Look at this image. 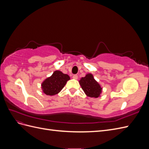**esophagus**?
Returning <instances> with one entry per match:
<instances>
[{"label":"esophagus","instance_id":"esophagus-1","mask_svg":"<svg viewBox=\"0 0 149 149\" xmlns=\"http://www.w3.org/2000/svg\"><path fill=\"white\" fill-rule=\"evenodd\" d=\"M78 75L77 74H74L73 76V79H78Z\"/></svg>","mask_w":149,"mask_h":149}]
</instances>
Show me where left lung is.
<instances>
[{
    "mask_svg": "<svg viewBox=\"0 0 149 149\" xmlns=\"http://www.w3.org/2000/svg\"><path fill=\"white\" fill-rule=\"evenodd\" d=\"M79 84L86 94L91 97H97L101 93L102 88L93 78L91 74H88L79 81Z\"/></svg>",
    "mask_w": 149,
    "mask_h": 149,
    "instance_id": "1",
    "label": "left lung"
}]
</instances>
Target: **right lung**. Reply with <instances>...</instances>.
<instances>
[{"instance_id": "add662e5", "label": "right lung", "mask_w": 149, "mask_h": 149, "mask_svg": "<svg viewBox=\"0 0 149 149\" xmlns=\"http://www.w3.org/2000/svg\"><path fill=\"white\" fill-rule=\"evenodd\" d=\"M70 79L68 74H63L60 71H55L52 76L46 79L42 83L43 91L47 95H55L64 88L67 81Z\"/></svg>"}]
</instances>
